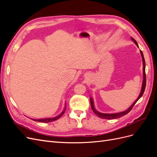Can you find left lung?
<instances>
[{
	"instance_id": "1",
	"label": "left lung",
	"mask_w": 157,
	"mask_h": 157,
	"mask_svg": "<svg viewBox=\"0 0 157 157\" xmlns=\"http://www.w3.org/2000/svg\"><path fill=\"white\" fill-rule=\"evenodd\" d=\"M132 40L134 41V43L137 45V47L138 46V44H137V42L136 41V40L134 39H133L132 37H131ZM140 53L142 57V60H143V65H144V68H143V73H144V80H143V83H142V87H141V92L140 94L139 95L138 98L136 99V100L132 103V105L128 108L127 110L124 111H122L121 113H113V114H107V113H99V111H98L96 109L94 108V101H93V99L92 98H90V103H91V107L92 109V110L94 111V113L96 114V115L99 117V118H105V119H115V118H120L122 116H124L126 115V114H128L129 113L131 110L133 108V107L134 106L135 104L136 103V102L139 100L140 99V98L143 96V94L144 93L145 91V86H146V75H145V59H144V54H143V52H141V50H140Z\"/></svg>"
}]
</instances>
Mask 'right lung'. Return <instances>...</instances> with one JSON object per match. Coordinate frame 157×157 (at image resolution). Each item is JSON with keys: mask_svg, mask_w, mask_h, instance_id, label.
Here are the masks:
<instances>
[{"mask_svg": "<svg viewBox=\"0 0 157 157\" xmlns=\"http://www.w3.org/2000/svg\"><path fill=\"white\" fill-rule=\"evenodd\" d=\"M65 108L64 109V111L61 113L60 115H59L58 116H57L56 117H53V118H44V119H32V120H34L35 121H38V122H52V121H54L57 119H58L59 118H60L61 116L63 115V114L65 113Z\"/></svg>", "mask_w": 157, "mask_h": 157, "instance_id": "obj_1", "label": "right lung"}]
</instances>
